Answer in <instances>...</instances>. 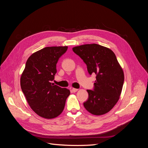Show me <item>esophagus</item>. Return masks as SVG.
Listing matches in <instances>:
<instances>
[{
    "label": "esophagus",
    "instance_id": "1",
    "mask_svg": "<svg viewBox=\"0 0 148 148\" xmlns=\"http://www.w3.org/2000/svg\"><path fill=\"white\" fill-rule=\"evenodd\" d=\"M78 89H76V88H72V89H71V91H72V92H73L78 91Z\"/></svg>",
    "mask_w": 148,
    "mask_h": 148
}]
</instances>
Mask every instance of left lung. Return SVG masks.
I'll list each match as a JSON object with an SVG mask.
<instances>
[{
  "mask_svg": "<svg viewBox=\"0 0 148 148\" xmlns=\"http://www.w3.org/2000/svg\"><path fill=\"white\" fill-rule=\"evenodd\" d=\"M72 49L86 64L89 75H96L94 90H87L89 97L83 103L84 108L95 115L109 112L119 100L124 82L123 71L115 53L97 44H84Z\"/></svg>",
  "mask_w": 148,
  "mask_h": 148,
  "instance_id": "1",
  "label": "left lung"
}]
</instances>
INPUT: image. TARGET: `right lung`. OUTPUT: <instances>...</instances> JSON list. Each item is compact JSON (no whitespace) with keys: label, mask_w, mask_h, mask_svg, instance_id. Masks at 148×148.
Instances as JSON below:
<instances>
[{"label":"right lung","mask_w":148,"mask_h":148,"mask_svg":"<svg viewBox=\"0 0 148 148\" xmlns=\"http://www.w3.org/2000/svg\"><path fill=\"white\" fill-rule=\"evenodd\" d=\"M67 46L46 47L33 53L21 75V90L34 112L44 119L58 117L64 110L70 90L52 83L56 64Z\"/></svg>","instance_id":"right-lung-1"}]
</instances>
